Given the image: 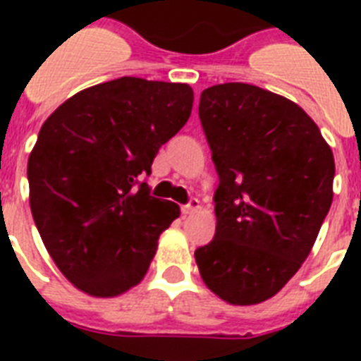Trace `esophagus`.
<instances>
[{"mask_svg":"<svg viewBox=\"0 0 361 361\" xmlns=\"http://www.w3.org/2000/svg\"><path fill=\"white\" fill-rule=\"evenodd\" d=\"M200 208V200L195 197H191L189 200H187L183 206H181V214H192V212H197V209Z\"/></svg>","mask_w":361,"mask_h":361,"instance_id":"1","label":"esophagus"}]
</instances>
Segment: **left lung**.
Instances as JSON below:
<instances>
[{"label": "left lung", "mask_w": 361, "mask_h": 361, "mask_svg": "<svg viewBox=\"0 0 361 361\" xmlns=\"http://www.w3.org/2000/svg\"><path fill=\"white\" fill-rule=\"evenodd\" d=\"M198 116L219 174L198 269L225 302L260 303L311 252L334 198V153L296 103L251 84L204 90Z\"/></svg>", "instance_id": "obj_1"}]
</instances>
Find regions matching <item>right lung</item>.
Wrapping results in <instances>:
<instances>
[{
  "label": "right lung",
  "mask_w": 361,
  "mask_h": 361,
  "mask_svg": "<svg viewBox=\"0 0 361 361\" xmlns=\"http://www.w3.org/2000/svg\"><path fill=\"white\" fill-rule=\"evenodd\" d=\"M191 109L187 84L121 76L76 93L42 123L27 161L31 214L76 288L118 296L146 275L180 206L152 197L144 178Z\"/></svg>",
  "instance_id": "obj_1"
}]
</instances>
